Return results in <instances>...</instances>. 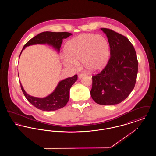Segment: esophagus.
Wrapping results in <instances>:
<instances>
[{
  "label": "esophagus",
  "instance_id": "1",
  "mask_svg": "<svg viewBox=\"0 0 156 156\" xmlns=\"http://www.w3.org/2000/svg\"><path fill=\"white\" fill-rule=\"evenodd\" d=\"M85 75V74H83V73H81V74H78V77H79L80 78H82L83 76H84Z\"/></svg>",
  "mask_w": 156,
  "mask_h": 156
}]
</instances>
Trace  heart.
Here are the masks:
<instances>
[{
    "label": "heart",
    "mask_w": 156,
    "mask_h": 156,
    "mask_svg": "<svg viewBox=\"0 0 156 156\" xmlns=\"http://www.w3.org/2000/svg\"><path fill=\"white\" fill-rule=\"evenodd\" d=\"M67 56L64 63L68 67H76L78 61L89 71L103 68L110 56V47L105 37L94 34H83L69 40L66 47Z\"/></svg>",
    "instance_id": "1"
}]
</instances>
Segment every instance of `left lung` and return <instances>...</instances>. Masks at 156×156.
Returning a JSON list of instances; mask_svg holds the SVG:
<instances>
[{
    "mask_svg": "<svg viewBox=\"0 0 156 156\" xmlns=\"http://www.w3.org/2000/svg\"><path fill=\"white\" fill-rule=\"evenodd\" d=\"M101 30L108 38L111 57L104 69L92 76L90 95L97 104L113 105L124 101L134 89L138 61L127 37L109 29Z\"/></svg>",
    "mask_w": 156,
    "mask_h": 156,
    "instance_id": "left-lung-1",
    "label": "left lung"
}]
</instances>
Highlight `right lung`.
I'll return each instance as SVG.
<instances>
[{
	"label": "right lung",
	"instance_id": "right-lung-1",
	"mask_svg": "<svg viewBox=\"0 0 156 156\" xmlns=\"http://www.w3.org/2000/svg\"><path fill=\"white\" fill-rule=\"evenodd\" d=\"M71 35L72 34L68 32H42L27 42L23 47L21 53L27 46L45 43L51 45L59 51L62 39L67 38ZM77 80L78 76L77 75H75L73 77L68 78L59 82L52 94L44 98H38L28 95L23 89L22 84L20 83L24 95L30 104L40 110L52 111L61 109L67 105L69 98L70 88Z\"/></svg>",
	"mask_w": 156,
	"mask_h": 156
}]
</instances>
